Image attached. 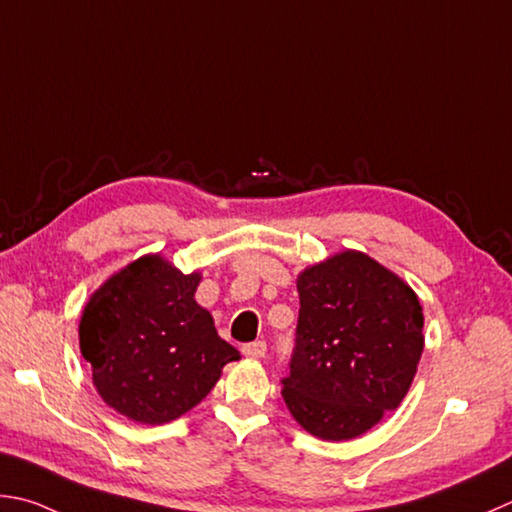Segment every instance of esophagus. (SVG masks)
I'll return each instance as SVG.
<instances>
[{
    "label": "esophagus",
    "mask_w": 512,
    "mask_h": 512,
    "mask_svg": "<svg viewBox=\"0 0 512 512\" xmlns=\"http://www.w3.org/2000/svg\"><path fill=\"white\" fill-rule=\"evenodd\" d=\"M267 352V343L265 341H254L243 345V354L249 356V359H263Z\"/></svg>",
    "instance_id": "obj_1"
}]
</instances>
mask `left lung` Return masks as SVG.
Returning <instances> with one entry per match:
<instances>
[{
	"instance_id": "1",
	"label": "left lung",
	"mask_w": 512,
	"mask_h": 512,
	"mask_svg": "<svg viewBox=\"0 0 512 512\" xmlns=\"http://www.w3.org/2000/svg\"><path fill=\"white\" fill-rule=\"evenodd\" d=\"M296 347L283 379L292 417L325 441L363 435L397 410L423 352L414 289L345 249L298 274Z\"/></svg>"
}]
</instances>
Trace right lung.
I'll use <instances>...</instances> for the list:
<instances>
[{
    "label": "right lung",
    "mask_w": 512,
    "mask_h": 512,
    "mask_svg": "<svg viewBox=\"0 0 512 512\" xmlns=\"http://www.w3.org/2000/svg\"><path fill=\"white\" fill-rule=\"evenodd\" d=\"M200 274H182L160 254L133 260L95 289L80 318V350L109 408L160 426L207 397L234 345L196 303Z\"/></svg>",
    "instance_id": "obj_1"
}]
</instances>
